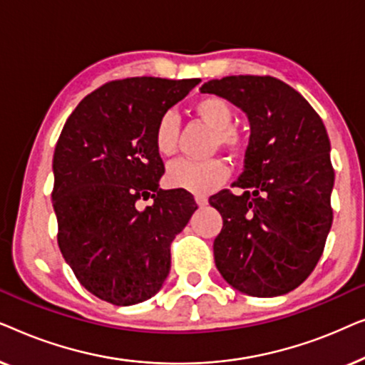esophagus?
Here are the masks:
<instances>
[{
  "mask_svg": "<svg viewBox=\"0 0 365 365\" xmlns=\"http://www.w3.org/2000/svg\"><path fill=\"white\" fill-rule=\"evenodd\" d=\"M196 202H197V206H199V207L207 206V197H204V196H196Z\"/></svg>",
  "mask_w": 365,
  "mask_h": 365,
  "instance_id": "1",
  "label": "esophagus"
}]
</instances>
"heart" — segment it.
Segmentation results:
<instances>
[{"label": "heart", "mask_w": 365, "mask_h": 365, "mask_svg": "<svg viewBox=\"0 0 365 365\" xmlns=\"http://www.w3.org/2000/svg\"><path fill=\"white\" fill-rule=\"evenodd\" d=\"M194 113L214 129L212 148L236 153L244 146V134L232 128L234 111L229 101L221 96H204L194 103ZM179 121L176 114L164 113L154 128V146L161 156H171L178 149ZM229 178L227 164L212 158L206 161L178 159L166 171V182L171 187L184 189L192 194H209Z\"/></svg>", "instance_id": "b5f03b06"}]
</instances>
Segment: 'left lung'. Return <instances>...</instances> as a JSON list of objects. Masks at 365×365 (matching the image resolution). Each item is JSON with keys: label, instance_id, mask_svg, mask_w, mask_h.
<instances>
[{"label": "left lung", "instance_id": "1", "mask_svg": "<svg viewBox=\"0 0 365 365\" xmlns=\"http://www.w3.org/2000/svg\"><path fill=\"white\" fill-rule=\"evenodd\" d=\"M201 93L247 114L251 138L234 186L209 197L222 216L214 261L234 289L282 296L311 276L332 226L334 168L322 119L296 89L272 76L211 79Z\"/></svg>", "mask_w": 365, "mask_h": 365}]
</instances>
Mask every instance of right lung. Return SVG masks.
<instances>
[{"mask_svg":"<svg viewBox=\"0 0 365 365\" xmlns=\"http://www.w3.org/2000/svg\"><path fill=\"white\" fill-rule=\"evenodd\" d=\"M201 79L126 78L88 94L53 158L58 246L84 289L114 306L153 297L171 269V242L197 209L184 189H159V118ZM153 197L143 212L135 202Z\"/></svg>","mask_w":365,"mask_h":365,"instance_id":"add662e5","label":"right lung"}]
</instances>
